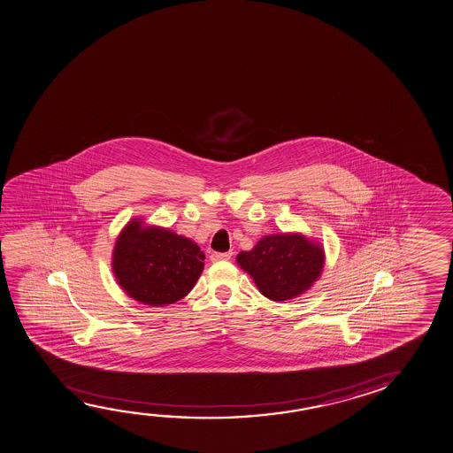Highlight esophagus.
Segmentation results:
<instances>
[{
	"label": "esophagus",
	"instance_id": "34e87169",
	"mask_svg": "<svg viewBox=\"0 0 453 453\" xmlns=\"http://www.w3.org/2000/svg\"><path fill=\"white\" fill-rule=\"evenodd\" d=\"M232 257V252H213L210 256L211 262H219V260H229Z\"/></svg>",
	"mask_w": 453,
	"mask_h": 453
}]
</instances>
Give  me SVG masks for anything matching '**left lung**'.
Instances as JSON below:
<instances>
[{
	"label": "left lung",
	"instance_id": "1",
	"mask_svg": "<svg viewBox=\"0 0 453 453\" xmlns=\"http://www.w3.org/2000/svg\"><path fill=\"white\" fill-rule=\"evenodd\" d=\"M237 264L260 293L272 301L300 296L320 278L325 251L301 234H274L260 238L251 251H242Z\"/></svg>",
	"mask_w": 453,
	"mask_h": 453
}]
</instances>
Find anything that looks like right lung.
I'll use <instances>...</instances> for the list:
<instances>
[{
  "label": "right lung",
  "instance_id": "1",
  "mask_svg": "<svg viewBox=\"0 0 453 453\" xmlns=\"http://www.w3.org/2000/svg\"><path fill=\"white\" fill-rule=\"evenodd\" d=\"M203 258L201 248L189 238L133 219L114 244L112 273L133 300L166 306L191 292L203 270Z\"/></svg>",
  "mask_w": 453,
  "mask_h": 453
}]
</instances>
